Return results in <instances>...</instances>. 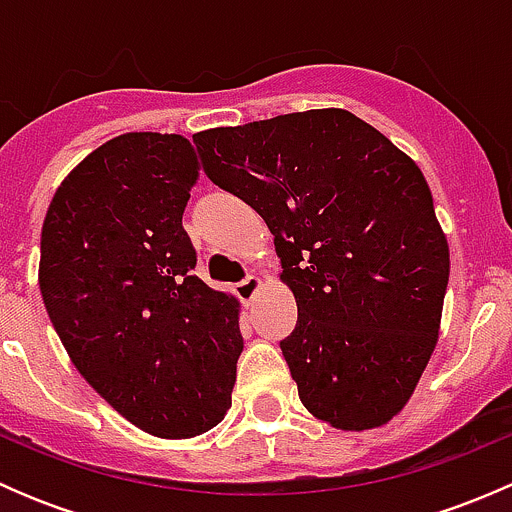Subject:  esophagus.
<instances>
[{
    "instance_id": "esophagus-1",
    "label": "esophagus",
    "mask_w": 512,
    "mask_h": 512,
    "mask_svg": "<svg viewBox=\"0 0 512 512\" xmlns=\"http://www.w3.org/2000/svg\"><path fill=\"white\" fill-rule=\"evenodd\" d=\"M260 287H262L260 277L247 275L245 280L237 282V285H235V294L242 299V302H252V299H255V294H257V289H260Z\"/></svg>"
}]
</instances>
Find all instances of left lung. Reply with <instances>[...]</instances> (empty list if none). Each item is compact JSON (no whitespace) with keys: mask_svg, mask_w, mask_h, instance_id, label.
Here are the masks:
<instances>
[{"mask_svg":"<svg viewBox=\"0 0 512 512\" xmlns=\"http://www.w3.org/2000/svg\"><path fill=\"white\" fill-rule=\"evenodd\" d=\"M205 175L275 235L299 401L342 431L394 418L431 359L448 242L418 165L342 108L195 133Z\"/></svg>","mask_w":512,"mask_h":512,"instance_id":"obj_1","label":"left lung"}]
</instances>
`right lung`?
Wrapping results in <instances>:
<instances>
[{"label": "right lung", "instance_id": "add662e5", "mask_svg": "<svg viewBox=\"0 0 512 512\" xmlns=\"http://www.w3.org/2000/svg\"><path fill=\"white\" fill-rule=\"evenodd\" d=\"M198 160L183 136L126 133L81 160L41 227L39 287L86 381L128 421L190 438L232 404L237 302L195 277L183 210Z\"/></svg>", "mask_w": 512, "mask_h": 512}]
</instances>
